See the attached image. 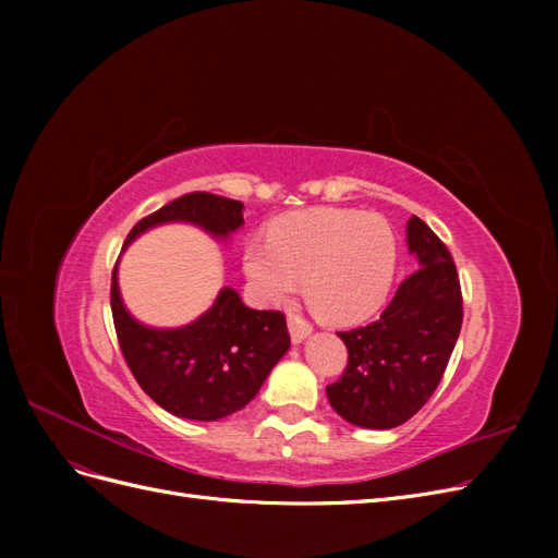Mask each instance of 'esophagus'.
Masks as SVG:
<instances>
[{
    "mask_svg": "<svg viewBox=\"0 0 558 558\" xmlns=\"http://www.w3.org/2000/svg\"><path fill=\"white\" fill-rule=\"evenodd\" d=\"M289 330H291V340L298 344L312 332V324L307 318H302L300 314H289Z\"/></svg>",
    "mask_w": 558,
    "mask_h": 558,
    "instance_id": "obj_1",
    "label": "esophagus"
}]
</instances>
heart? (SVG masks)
<instances>
[{"instance_id": "heart-1", "label": "heart", "mask_w": 558, "mask_h": 558, "mask_svg": "<svg viewBox=\"0 0 558 558\" xmlns=\"http://www.w3.org/2000/svg\"><path fill=\"white\" fill-rule=\"evenodd\" d=\"M396 234L381 216L316 207L281 216L269 238L244 248V272L256 293L281 305L305 277L310 305L335 324L373 314L391 291Z\"/></svg>"}]
</instances>
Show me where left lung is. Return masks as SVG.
<instances>
[{
  "label": "left lung",
  "instance_id": "obj_1",
  "mask_svg": "<svg viewBox=\"0 0 558 558\" xmlns=\"http://www.w3.org/2000/svg\"><path fill=\"white\" fill-rule=\"evenodd\" d=\"M408 244L421 267L404 279L377 320L340 332L342 377L326 386L332 410L363 428H396L440 384L463 324V295L445 242L412 216Z\"/></svg>",
  "mask_w": 558,
  "mask_h": 558
}]
</instances>
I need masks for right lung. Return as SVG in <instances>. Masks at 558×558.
I'll list each match as a JSON object with an SVG mask.
<instances>
[{
    "label": "right lung",
    "instance_id": "1",
    "mask_svg": "<svg viewBox=\"0 0 558 558\" xmlns=\"http://www.w3.org/2000/svg\"><path fill=\"white\" fill-rule=\"evenodd\" d=\"M242 209L238 199L202 191L185 193L144 216L130 230L125 244L146 228L167 221H189L226 238L244 223ZM111 314L123 359L144 393L162 410L193 421H216L242 410L291 347L281 312L248 310L232 289L218 293L214 307L191 326L146 328L125 312L116 267Z\"/></svg>",
    "mask_w": 558,
    "mask_h": 558
}]
</instances>
